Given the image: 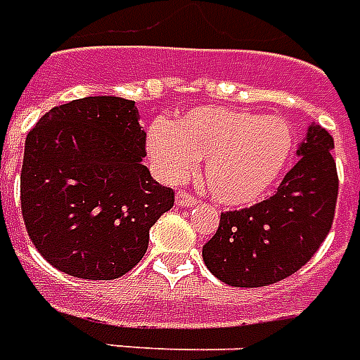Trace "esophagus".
<instances>
[{
    "instance_id": "34e87169",
    "label": "esophagus",
    "mask_w": 360,
    "mask_h": 360,
    "mask_svg": "<svg viewBox=\"0 0 360 360\" xmlns=\"http://www.w3.org/2000/svg\"><path fill=\"white\" fill-rule=\"evenodd\" d=\"M175 202L179 204V206H195L198 200H196V196H193L187 191H179L177 195H175Z\"/></svg>"
}]
</instances>
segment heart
<instances>
[{
    "label": "heart",
    "mask_w": 360,
    "mask_h": 360,
    "mask_svg": "<svg viewBox=\"0 0 360 360\" xmlns=\"http://www.w3.org/2000/svg\"><path fill=\"white\" fill-rule=\"evenodd\" d=\"M293 152V134L278 115L198 105L175 123L148 129V156L167 183H181L204 160V185L218 202L249 206L278 183Z\"/></svg>",
    "instance_id": "heart-1"
}]
</instances>
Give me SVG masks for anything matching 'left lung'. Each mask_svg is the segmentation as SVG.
<instances>
[{"mask_svg": "<svg viewBox=\"0 0 360 360\" xmlns=\"http://www.w3.org/2000/svg\"><path fill=\"white\" fill-rule=\"evenodd\" d=\"M332 148V134L312 125L297 150L301 160L276 195L221 212L218 231L202 247L204 264L216 278L233 287H264L314 257L332 229L340 191Z\"/></svg>", "mask_w": 360, "mask_h": 360, "instance_id": "1", "label": "left lung"}]
</instances>
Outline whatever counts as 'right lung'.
<instances>
[{
    "label": "right lung",
    "instance_id": "1",
    "mask_svg": "<svg viewBox=\"0 0 360 360\" xmlns=\"http://www.w3.org/2000/svg\"><path fill=\"white\" fill-rule=\"evenodd\" d=\"M133 100L89 96L40 117L27 134L20 210L28 237L53 268L115 279L148 249L150 227L175 202L152 179Z\"/></svg>",
    "mask_w": 360,
    "mask_h": 360
}]
</instances>
